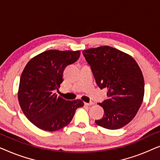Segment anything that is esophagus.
I'll use <instances>...</instances> for the list:
<instances>
[{
  "mask_svg": "<svg viewBox=\"0 0 160 160\" xmlns=\"http://www.w3.org/2000/svg\"><path fill=\"white\" fill-rule=\"evenodd\" d=\"M95 103H94L93 102H84V105L85 106H92V105H94Z\"/></svg>",
  "mask_w": 160,
  "mask_h": 160,
  "instance_id": "esophagus-1",
  "label": "esophagus"
}]
</instances>
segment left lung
<instances>
[{
  "instance_id": "left-lung-1",
  "label": "left lung",
  "mask_w": 160,
  "mask_h": 160,
  "mask_svg": "<svg viewBox=\"0 0 160 160\" xmlns=\"http://www.w3.org/2000/svg\"><path fill=\"white\" fill-rule=\"evenodd\" d=\"M83 54L98 86L108 90L107 99L99 103L103 117L95 123L108 130L123 128L143 102L144 79L138 65L130 55L108 46L84 50Z\"/></svg>"
}]
</instances>
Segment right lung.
I'll use <instances>...</instances> for the list:
<instances>
[{"label":"right lung","instance_id":"right-lung-1","mask_svg":"<svg viewBox=\"0 0 160 160\" xmlns=\"http://www.w3.org/2000/svg\"><path fill=\"white\" fill-rule=\"evenodd\" d=\"M80 51L48 50L32 58L19 82L18 100L25 117L37 128L56 131L67 126L81 100H65L54 93L63 82V71L79 58Z\"/></svg>","mask_w":160,"mask_h":160}]
</instances>
